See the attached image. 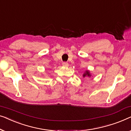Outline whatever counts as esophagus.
Returning a JSON list of instances; mask_svg holds the SVG:
<instances>
[{
  "instance_id": "obj_1",
  "label": "esophagus",
  "mask_w": 131,
  "mask_h": 131,
  "mask_svg": "<svg viewBox=\"0 0 131 131\" xmlns=\"http://www.w3.org/2000/svg\"><path fill=\"white\" fill-rule=\"evenodd\" d=\"M62 65H63V66H65V67H68V65H69V64H68V62H63V63H62Z\"/></svg>"
}]
</instances>
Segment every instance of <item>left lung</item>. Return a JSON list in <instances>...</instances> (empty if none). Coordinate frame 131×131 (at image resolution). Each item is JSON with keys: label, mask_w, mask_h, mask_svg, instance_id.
Segmentation results:
<instances>
[{"label": "left lung", "mask_w": 131, "mask_h": 131, "mask_svg": "<svg viewBox=\"0 0 131 131\" xmlns=\"http://www.w3.org/2000/svg\"><path fill=\"white\" fill-rule=\"evenodd\" d=\"M85 76H88V77H90V76H91V75H90V72H89V71H86L85 72V73L83 75V77H85Z\"/></svg>", "instance_id": "1"}]
</instances>
